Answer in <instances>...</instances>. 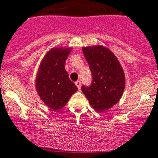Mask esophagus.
Wrapping results in <instances>:
<instances>
[{
  "label": "esophagus",
  "instance_id": "esophagus-1",
  "mask_svg": "<svg viewBox=\"0 0 158 158\" xmlns=\"http://www.w3.org/2000/svg\"><path fill=\"white\" fill-rule=\"evenodd\" d=\"M75 85H76L77 87L78 88V89H81V82L80 81H77L75 82Z\"/></svg>",
  "mask_w": 158,
  "mask_h": 158
}]
</instances>
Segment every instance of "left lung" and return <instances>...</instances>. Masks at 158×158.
I'll return each instance as SVG.
<instances>
[{
	"label": "left lung",
	"instance_id": "1",
	"mask_svg": "<svg viewBox=\"0 0 158 158\" xmlns=\"http://www.w3.org/2000/svg\"><path fill=\"white\" fill-rule=\"evenodd\" d=\"M92 72L90 86L81 90L96 111L108 110L122 97L125 87V75L120 63L109 49L103 46L82 48Z\"/></svg>",
	"mask_w": 158,
	"mask_h": 158
}]
</instances>
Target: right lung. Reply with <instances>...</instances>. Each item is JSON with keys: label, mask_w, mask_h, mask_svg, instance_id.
<instances>
[{"label": "right lung", "mask_w": 158, "mask_h": 158, "mask_svg": "<svg viewBox=\"0 0 158 158\" xmlns=\"http://www.w3.org/2000/svg\"><path fill=\"white\" fill-rule=\"evenodd\" d=\"M71 48L57 47L47 53L37 72L35 87L44 104L54 110L62 109L77 87L69 78L65 62Z\"/></svg>", "instance_id": "add662e5"}]
</instances>
